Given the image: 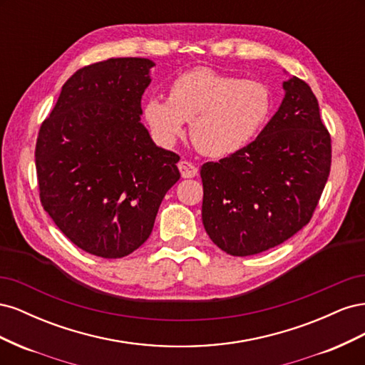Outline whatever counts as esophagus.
I'll use <instances>...</instances> for the list:
<instances>
[{
	"label": "esophagus",
	"instance_id": "1",
	"mask_svg": "<svg viewBox=\"0 0 365 365\" xmlns=\"http://www.w3.org/2000/svg\"><path fill=\"white\" fill-rule=\"evenodd\" d=\"M178 169L181 172L182 178H193V176L197 175V168H196V165L193 163H190V161H187V160H182V161L178 163Z\"/></svg>",
	"mask_w": 365,
	"mask_h": 365
}]
</instances>
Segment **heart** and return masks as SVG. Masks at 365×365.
Masks as SVG:
<instances>
[{
	"mask_svg": "<svg viewBox=\"0 0 365 365\" xmlns=\"http://www.w3.org/2000/svg\"><path fill=\"white\" fill-rule=\"evenodd\" d=\"M271 93L259 81H242L210 68H195L170 85L169 98L150 96L143 115L164 145H172L190 121L196 149L210 157H225L244 148L267 121Z\"/></svg>",
	"mask_w": 365,
	"mask_h": 365,
	"instance_id": "b5f03b06",
	"label": "heart"
}]
</instances>
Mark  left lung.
<instances>
[{"mask_svg":"<svg viewBox=\"0 0 365 365\" xmlns=\"http://www.w3.org/2000/svg\"><path fill=\"white\" fill-rule=\"evenodd\" d=\"M279 111L259 137L201 168L202 224L231 256H252L283 244L311 220L332 163L330 134L311 86L283 82Z\"/></svg>","mask_w":365,"mask_h":365,"instance_id":"left-lung-1","label":"left lung"}]
</instances>
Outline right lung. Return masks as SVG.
<instances>
[{"label":"right lung","instance_id":"1","mask_svg":"<svg viewBox=\"0 0 365 365\" xmlns=\"http://www.w3.org/2000/svg\"><path fill=\"white\" fill-rule=\"evenodd\" d=\"M153 65L113 58L77 70L38 134L43 210L74 245L103 259L145 244L181 176L180 157L158 148L140 121Z\"/></svg>","mask_w":365,"mask_h":365}]
</instances>
